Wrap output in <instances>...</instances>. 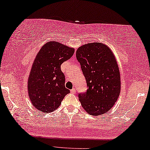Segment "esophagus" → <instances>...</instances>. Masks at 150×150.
Listing matches in <instances>:
<instances>
[{"label":"esophagus","instance_id":"1","mask_svg":"<svg viewBox=\"0 0 150 150\" xmlns=\"http://www.w3.org/2000/svg\"><path fill=\"white\" fill-rule=\"evenodd\" d=\"M75 91H76V89H75V88H73L71 90V92L72 93H75Z\"/></svg>","mask_w":150,"mask_h":150}]
</instances>
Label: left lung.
I'll list each match as a JSON object with an SVG mask.
<instances>
[{
    "label": "left lung",
    "instance_id": "obj_1",
    "mask_svg": "<svg viewBox=\"0 0 150 150\" xmlns=\"http://www.w3.org/2000/svg\"><path fill=\"white\" fill-rule=\"evenodd\" d=\"M76 57L88 87L78 94L81 106L90 115L107 113L120 92V73L112 51L103 43H88L77 49Z\"/></svg>",
    "mask_w": 150,
    "mask_h": 150
}]
</instances>
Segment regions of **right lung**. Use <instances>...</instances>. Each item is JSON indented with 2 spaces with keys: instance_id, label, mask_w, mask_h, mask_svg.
Segmentation results:
<instances>
[{
  "instance_id": "right-lung-1",
  "label": "right lung",
  "mask_w": 150,
  "mask_h": 150,
  "mask_svg": "<svg viewBox=\"0 0 150 150\" xmlns=\"http://www.w3.org/2000/svg\"><path fill=\"white\" fill-rule=\"evenodd\" d=\"M75 50L57 41L43 45L36 57L29 79L28 93L34 107L50 113L61 105L69 93L61 65L73 55Z\"/></svg>"
}]
</instances>
